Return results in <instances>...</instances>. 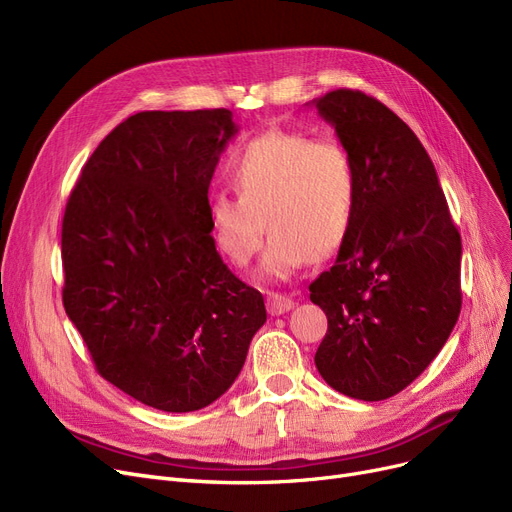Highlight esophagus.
Segmentation results:
<instances>
[{"mask_svg": "<svg viewBox=\"0 0 512 512\" xmlns=\"http://www.w3.org/2000/svg\"><path fill=\"white\" fill-rule=\"evenodd\" d=\"M290 309H294V301L284 297V294H274L272 292L270 297H267V311H270V315H282Z\"/></svg>", "mask_w": 512, "mask_h": 512, "instance_id": "obj_1", "label": "esophagus"}]
</instances>
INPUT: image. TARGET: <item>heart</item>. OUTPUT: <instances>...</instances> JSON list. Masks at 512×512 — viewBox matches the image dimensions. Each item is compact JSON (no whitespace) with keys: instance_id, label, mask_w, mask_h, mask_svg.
I'll list each match as a JSON object with an SVG mask.
<instances>
[{"instance_id":"b5f03b06","label":"heart","mask_w":512,"mask_h":512,"mask_svg":"<svg viewBox=\"0 0 512 512\" xmlns=\"http://www.w3.org/2000/svg\"><path fill=\"white\" fill-rule=\"evenodd\" d=\"M230 178L238 195L207 199L211 236L220 253L242 267L259 251L267 226L272 238L259 263L265 280H288L309 259L334 255L353 226L357 170L336 139L270 130L240 151Z\"/></svg>"}]
</instances>
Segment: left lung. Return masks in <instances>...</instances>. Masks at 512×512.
Instances as JSON below:
<instances>
[{
  "mask_svg": "<svg viewBox=\"0 0 512 512\" xmlns=\"http://www.w3.org/2000/svg\"><path fill=\"white\" fill-rule=\"evenodd\" d=\"M351 153L353 226L311 286L328 332L315 365L334 390L386 400L436 359L461 313V234L415 132L361 91L313 101Z\"/></svg>",
  "mask_w": 512,
  "mask_h": 512,
  "instance_id": "8db88e82",
  "label": "left lung"
}]
</instances>
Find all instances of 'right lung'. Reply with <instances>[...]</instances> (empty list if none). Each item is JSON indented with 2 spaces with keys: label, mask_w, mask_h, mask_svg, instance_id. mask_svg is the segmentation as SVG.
Wrapping results in <instances>:
<instances>
[{
  "label": "right lung",
  "mask_w": 512,
  "mask_h": 512,
  "mask_svg": "<svg viewBox=\"0 0 512 512\" xmlns=\"http://www.w3.org/2000/svg\"><path fill=\"white\" fill-rule=\"evenodd\" d=\"M236 132L224 107L134 114L99 143L66 203L64 309L101 378L159 411L218 400L267 319L207 222L209 182Z\"/></svg>",
  "instance_id": "1"
}]
</instances>
